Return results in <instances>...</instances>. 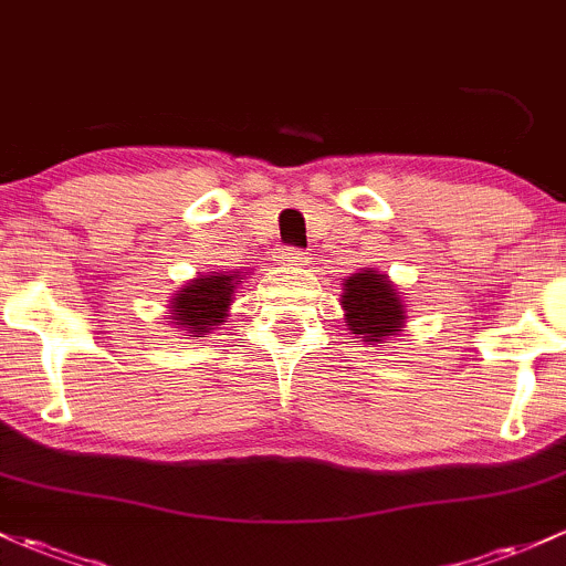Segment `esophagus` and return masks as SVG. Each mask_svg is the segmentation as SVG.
I'll return each instance as SVG.
<instances>
[{
  "mask_svg": "<svg viewBox=\"0 0 566 566\" xmlns=\"http://www.w3.org/2000/svg\"><path fill=\"white\" fill-rule=\"evenodd\" d=\"M277 261H281V264H307V253L300 251V248L283 245L277 248Z\"/></svg>",
  "mask_w": 566,
  "mask_h": 566,
  "instance_id": "1",
  "label": "esophagus"
}]
</instances>
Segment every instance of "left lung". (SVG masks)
I'll use <instances>...</instances> for the list:
<instances>
[{"mask_svg": "<svg viewBox=\"0 0 566 566\" xmlns=\"http://www.w3.org/2000/svg\"><path fill=\"white\" fill-rule=\"evenodd\" d=\"M345 326L361 334L364 343H382L394 332H402L405 305L397 285L375 270H361L343 283Z\"/></svg>", "mask_w": 566, "mask_h": 566, "instance_id": "left-lung-1", "label": "left lung"}]
</instances>
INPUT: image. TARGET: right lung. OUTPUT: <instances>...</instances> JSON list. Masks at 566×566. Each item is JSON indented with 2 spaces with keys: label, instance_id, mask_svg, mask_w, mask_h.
Here are the masks:
<instances>
[{
  "label": "right lung",
  "instance_id": "obj_1",
  "mask_svg": "<svg viewBox=\"0 0 566 566\" xmlns=\"http://www.w3.org/2000/svg\"><path fill=\"white\" fill-rule=\"evenodd\" d=\"M234 283H240V275H210L188 283L172 302V321L178 329L193 334L210 332L227 315L229 302H232Z\"/></svg>",
  "mask_w": 566,
  "mask_h": 566
}]
</instances>
